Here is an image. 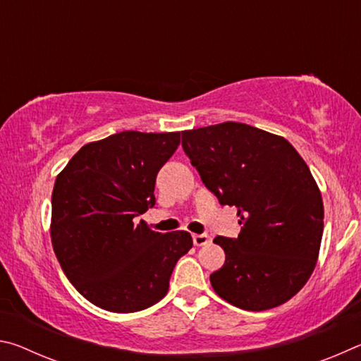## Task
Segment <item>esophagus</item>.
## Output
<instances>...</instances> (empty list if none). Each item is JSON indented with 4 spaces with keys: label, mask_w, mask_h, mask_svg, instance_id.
<instances>
[{
    "label": "esophagus",
    "mask_w": 361,
    "mask_h": 361,
    "mask_svg": "<svg viewBox=\"0 0 361 361\" xmlns=\"http://www.w3.org/2000/svg\"><path fill=\"white\" fill-rule=\"evenodd\" d=\"M192 242H194L195 247H204V245H207V243L210 242V237L207 235V234H194L192 235Z\"/></svg>",
    "instance_id": "obj_1"
}]
</instances>
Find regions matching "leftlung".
Returning a JSON list of instances; mask_svg holds the SVG:
<instances>
[{"label":"left lung","mask_w":361,"mask_h":361,"mask_svg":"<svg viewBox=\"0 0 361 361\" xmlns=\"http://www.w3.org/2000/svg\"><path fill=\"white\" fill-rule=\"evenodd\" d=\"M181 146L221 205H234L237 239H213L226 261L210 276L216 295L243 310L274 309L307 283L319 259L323 200L283 137L242 122L181 132Z\"/></svg>","instance_id":"obj_1"}]
</instances>
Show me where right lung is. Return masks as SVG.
<instances>
[{"mask_svg":"<svg viewBox=\"0 0 361 361\" xmlns=\"http://www.w3.org/2000/svg\"><path fill=\"white\" fill-rule=\"evenodd\" d=\"M178 145L180 132H119L84 145L57 175L54 252L97 307L129 314L159 302L176 261L192 248L186 231L161 234L135 223L156 204V175Z\"/></svg>","mask_w":361,"mask_h":361,"instance_id":"right-lung-1","label":"right lung"}]
</instances>
